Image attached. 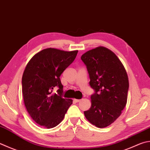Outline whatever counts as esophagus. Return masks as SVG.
<instances>
[{
  "label": "esophagus",
  "instance_id": "34e87169",
  "mask_svg": "<svg viewBox=\"0 0 150 150\" xmlns=\"http://www.w3.org/2000/svg\"><path fill=\"white\" fill-rule=\"evenodd\" d=\"M81 100L80 99H76V98H74V101L75 102V103H78V102H80Z\"/></svg>",
  "mask_w": 150,
  "mask_h": 150
}]
</instances>
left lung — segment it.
Returning <instances> with one entry per match:
<instances>
[{"mask_svg": "<svg viewBox=\"0 0 150 150\" xmlns=\"http://www.w3.org/2000/svg\"><path fill=\"white\" fill-rule=\"evenodd\" d=\"M81 59L95 91L85 117L97 127H106L120 117L127 104L129 86L126 70L117 55L103 46L87 51Z\"/></svg>", "mask_w": 150, "mask_h": 150, "instance_id": "obj_1", "label": "left lung"}]
</instances>
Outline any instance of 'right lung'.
Wrapping results in <instances>:
<instances>
[{
	"label": "right lung",
	"instance_id": "1",
	"mask_svg": "<svg viewBox=\"0 0 150 150\" xmlns=\"http://www.w3.org/2000/svg\"><path fill=\"white\" fill-rule=\"evenodd\" d=\"M78 50L46 48L33 56L22 76L25 106L31 118L46 129L53 128L64 117L72 100L62 97L60 76L75 59ZM59 86L58 94L52 89Z\"/></svg>",
	"mask_w": 150,
	"mask_h": 150
}]
</instances>
